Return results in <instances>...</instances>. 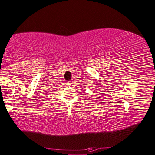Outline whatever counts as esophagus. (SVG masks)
Wrapping results in <instances>:
<instances>
[{
	"instance_id": "esophagus-1",
	"label": "esophagus",
	"mask_w": 155,
	"mask_h": 155,
	"mask_svg": "<svg viewBox=\"0 0 155 155\" xmlns=\"http://www.w3.org/2000/svg\"><path fill=\"white\" fill-rule=\"evenodd\" d=\"M66 84H71V81H67V82H66Z\"/></svg>"
}]
</instances>
